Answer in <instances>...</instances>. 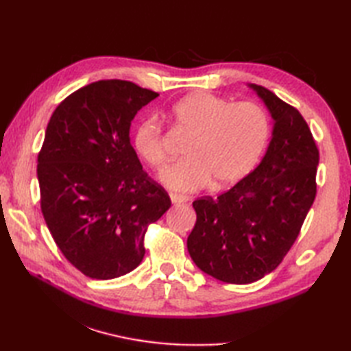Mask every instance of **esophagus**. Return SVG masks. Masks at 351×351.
Wrapping results in <instances>:
<instances>
[{
    "label": "esophagus",
    "instance_id": "1",
    "mask_svg": "<svg viewBox=\"0 0 351 351\" xmlns=\"http://www.w3.org/2000/svg\"><path fill=\"white\" fill-rule=\"evenodd\" d=\"M170 199L175 205H180V204L185 202V197L181 196V195H176V193H170Z\"/></svg>",
    "mask_w": 351,
    "mask_h": 351
}]
</instances>
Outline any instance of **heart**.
<instances>
[{"label":"heart","mask_w":351,"mask_h":351,"mask_svg":"<svg viewBox=\"0 0 351 351\" xmlns=\"http://www.w3.org/2000/svg\"><path fill=\"white\" fill-rule=\"evenodd\" d=\"M170 125L190 137L185 158L162 171L161 180L178 191H195L211 182L223 189L247 176L264 155L271 134L267 111L256 102H230L210 92H199L175 102ZM132 146L154 169L167 162L164 130L155 117L136 126Z\"/></svg>","instance_id":"1"}]
</instances>
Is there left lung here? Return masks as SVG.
Returning <instances> with one entry per match:
<instances>
[{
    "mask_svg": "<svg viewBox=\"0 0 351 351\" xmlns=\"http://www.w3.org/2000/svg\"><path fill=\"white\" fill-rule=\"evenodd\" d=\"M274 119L259 166L217 199L193 202L196 225L187 247L195 264L228 283H252L271 273L300 234L317 195L319 152L295 107L252 84Z\"/></svg>",
    "mask_w": 351,
    "mask_h": 351,
    "instance_id": "1",
    "label": "left lung"
}]
</instances>
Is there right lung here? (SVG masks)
<instances>
[{"label":"right lung","instance_id":"right-lung-1","mask_svg":"<svg viewBox=\"0 0 351 351\" xmlns=\"http://www.w3.org/2000/svg\"><path fill=\"white\" fill-rule=\"evenodd\" d=\"M156 96L101 80L64 98L48 122L37 155L40 210L64 258L92 279L132 271L149 225L171 205L130 141L134 116Z\"/></svg>","mask_w":351,"mask_h":351}]
</instances>
